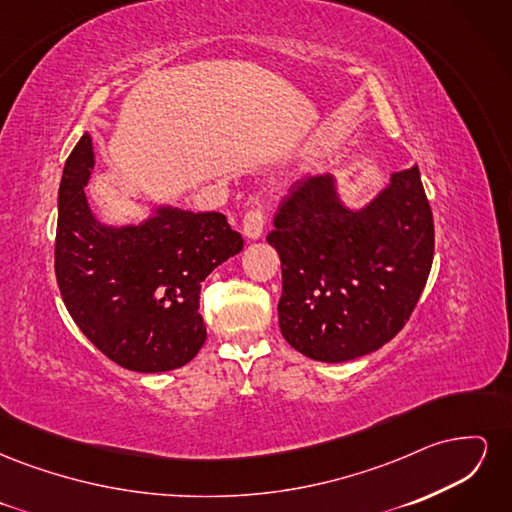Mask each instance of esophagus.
I'll return each mask as SVG.
<instances>
[{
    "label": "esophagus",
    "mask_w": 512,
    "mask_h": 512,
    "mask_svg": "<svg viewBox=\"0 0 512 512\" xmlns=\"http://www.w3.org/2000/svg\"><path fill=\"white\" fill-rule=\"evenodd\" d=\"M265 230V209L262 207H252L247 209V213L243 215V232L247 239H258Z\"/></svg>",
    "instance_id": "34e87169"
}]
</instances>
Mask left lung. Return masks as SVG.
I'll return each mask as SVG.
<instances>
[{"instance_id":"obj_1","label":"left lung","mask_w":512,"mask_h":512,"mask_svg":"<svg viewBox=\"0 0 512 512\" xmlns=\"http://www.w3.org/2000/svg\"><path fill=\"white\" fill-rule=\"evenodd\" d=\"M267 241L282 260L277 303L286 342L309 359L342 363L404 329L433 262V215L418 166L361 211L337 200L333 177L297 181Z\"/></svg>"}]
</instances>
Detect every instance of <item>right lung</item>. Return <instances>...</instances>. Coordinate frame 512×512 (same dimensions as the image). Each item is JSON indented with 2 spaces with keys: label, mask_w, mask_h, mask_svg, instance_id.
Returning a JSON list of instances; mask_svg holds the SVG:
<instances>
[{
  "label": "right lung",
  "mask_w": 512,
  "mask_h": 512,
  "mask_svg": "<svg viewBox=\"0 0 512 512\" xmlns=\"http://www.w3.org/2000/svg\"><path fill=\"white\" fill-rule=\"evenodd\" d=\"M91 166V136L83 134L59 183L61 299L89 342L123 369L156 374L190 363L207 342L200 284L241 252V235L215 211L160 209L143 226H102L83 190Z\"/></svg>",
  "instance_id": "right-lung-1"
}]
</instances>
